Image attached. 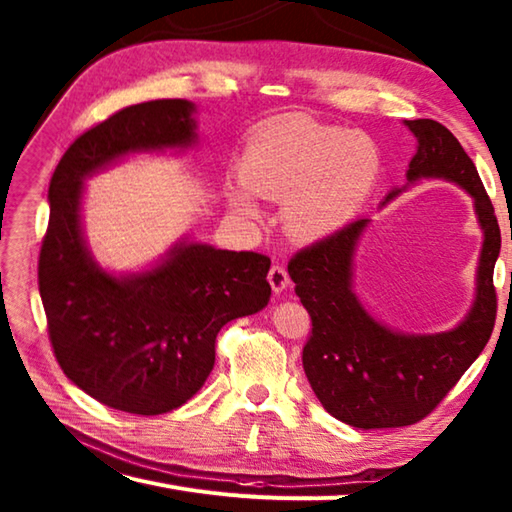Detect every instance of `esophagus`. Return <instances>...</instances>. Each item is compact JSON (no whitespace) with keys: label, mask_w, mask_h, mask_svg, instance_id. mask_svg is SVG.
Segmentation results:
<instances>
[{"label":"esophagus","mask_w":512,"mask_h":512,"mask_svg":"<svg viewBox=\"0 0 512 512\" xmlns=\"http://www.w3.org/2000/svg\"><path fill=\"white\" fill-rule=\"evenodd\" d=\"M268 284H270V288H273L275 295H279V292H284L290 286L288 270L281 266V264H275L273 268L268 270Z\"/></svg>","instance_id":"1"}]
</instances>
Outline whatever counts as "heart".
<instances>
[{
	"label": "heart",
	"instance_id": "b5f03b06",
	"mask_svg": "<svg viewBox=\"0 0 512 512\" xmlns=\"http://www.w3.org/2000/svg\"><path fill=\"white\" fill-rule=\"evenodd\" d=\"M239 173L224 182L235 213L248 220L262 215L255 192L284 202L288 233L310 242L339 231L363 209L383 173V151L365 132L292 118L248 140Z\"/></svg>",
	"mask_w": 512,
	"mask_h": 512
}]
</instances>
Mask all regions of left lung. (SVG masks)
I'll use <instances>...</instances> for the list:
<instances>
[{"label": "left lung", "instance_id": "1", "mask_svg": "<svg viewBox=\"0 0 512 512\" xmlns=\"http://www.w3.org/2000/svg\"><path fill=\"white\" fill-rule=\"evenodd\" d=\"M405 125L418 140L407 184L391 189L380 206L411 184L431 178L453 182L469 193L484 233L475 299L455 328L436 334L400 332L372 317L354 292V255L372 222L367 217L290 259V279L312 319L303 369L323 409L356 429L407 427L422 420L482 354L495 325L493 270L502 235L493 204L473 160L447 127L431 118Z\"/></svg>", "mask_w": 512, "mask_h": 512}]
</instances>
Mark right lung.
I'll return each instance as SVG.
<instances>
[{
    "instance_id": "1",
    "label": "right lung",
    "mask_w": 512,
    "mask_h": 512,
    "mask_svg": "<svg viewBox=\"0 0 512 512\" xmlns=\"http://www.w3.org/2000/svg\"><path fill=\"white\" fill-rule=\"evenodd\" d=\"M195 112L184 99L125 107L74 140L48 189L39 292L54 356L85 394L138 416L167 413L198 394L222 325L270 301L266 255L180 237L158 262L116 275L85 239V180L129 156L191 149Z\"/></svg>"
}]
</instances>
